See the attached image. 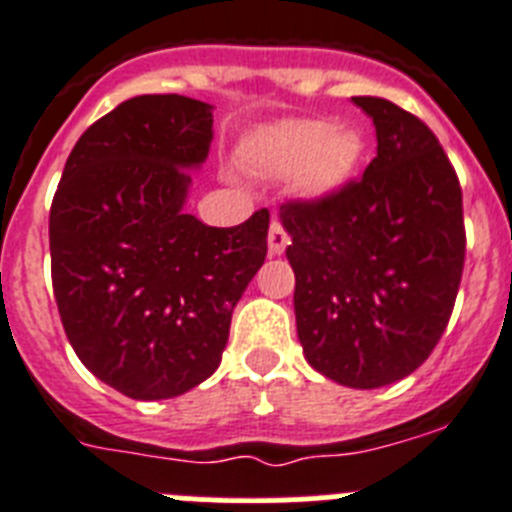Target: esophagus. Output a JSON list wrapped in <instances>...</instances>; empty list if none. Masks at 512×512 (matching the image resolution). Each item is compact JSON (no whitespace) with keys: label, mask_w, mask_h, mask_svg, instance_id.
Here are the masks:
<instances>
[{"label":"esophagus","mask_w":512,"mask_h":512,"mask_svg":"<svg viewBox=\"0 0 512 512\" xmlns=\"http://www.w3.org/2000/svg\"><path fill=\"white\" fill-rule=\"evenodd\" d=\"M291 244V236L289 231L283 229V223L278 221V218H273L270 221V231H268V249L270 255H283L286 252V247Z\"/></svg>","instance_id":"1"}]
</instances>
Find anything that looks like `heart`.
Wrapping results in <instances>:
<instances>
[{"instance_id":"b5f03b06","label":"heart","mask_w":512,"mask_h":512,"mask_svg":"<svg viewBox=\"0 0 512 512\" xmlns=\"http://www.w3.org/2000/svg\"><path fill=\"white\" fill-rule=\"evenodd\" d=\"M249 158L270 176L299 174V187L309 197L341 190L362 158V137L336 130L325 119H289L257 137Z\"/></svg>"}]
</instances>
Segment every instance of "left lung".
Returning <instances> with one entry per match:
<instances>
[{"label":"left lung","mask_w":512,"mask_h":512,"mask_svg":"<svg viewBox=\"0 0 512 512\" xmlns=\"http://www.w3.org/2000/svg\"><path fill=\"white\" fill-rule=\"evenodd\" d=\"M351 101L375 124L377 156L333 195L281 205V223L307 362L372 390L427 362L448 328L466 229L461 184L435 132L385 98Z\"/></svg>","instance_id":"left-lung-1"}]
</instances>
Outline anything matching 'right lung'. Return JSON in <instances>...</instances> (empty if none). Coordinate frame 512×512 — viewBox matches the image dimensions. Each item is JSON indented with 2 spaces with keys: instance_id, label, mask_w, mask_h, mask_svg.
<instances>
[{
  "instance_id": "right-lung-1",
  "label": "right lung",
  "mask_w": 512,
  "mask_h": 512,
  "mask_svg": "<svg viewBox=\"0 0 512 512\" xmlns=\"http://www.w3.org/2000/svg\"><path fill=\"white\" fill-rule=\"evenodd\" d=\"M213 106L137 96L90 124L49 213L51 283L77 359L135 401L174 398L221 364L231 312L268 255V210L205 226L184 210Z\"/></svg>"
}]
</instances>
